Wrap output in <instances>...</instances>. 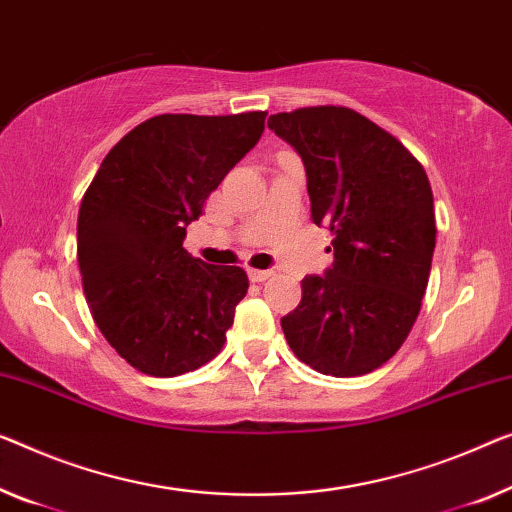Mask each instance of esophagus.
<instances>
[{
	"label": "esophagus",
	"mask_w": 512,
	"mask_h": 512,
	"mask_svg": "<svg viewBox=\"0 0 512 512\" xmlns=\"http://www.w3.org/2000/svg\"><path fill=\"white\" fill-rule=\"evenodd\" d=\"M248 278L253 280V282H264V280H269V278H273V271H262V269H250L248 271Z\"/></svg>",
	"instance_id": "34e87169"
}]
</instances>
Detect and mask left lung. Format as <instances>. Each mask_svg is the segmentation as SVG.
Returning a JSON list of instances; mask_svg holds the SVG:
<instances>
[{
  "instance_id": "8db88e82",
  "label": "left lung",
  "mask_w": 512,
  "mask_h": 512,
  "mask_svg": "<svg viewBox=\"0 0 512 512\" xmlns=\"http://www.w3.org/2000/svg\"><path fill=\"white\" fill-rule=\"evenodd\" d=\"M269 128L303 160L312 223L335 234L333 264L301 280L282 331L312 370L368 375L421 310L437 236L430 181L402 142L349 108L271 114Z\"/></svg>"
}]
</instances>
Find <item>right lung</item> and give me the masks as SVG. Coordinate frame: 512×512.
Wrapping results in <instances>:
<instances>
[{
  "label": "right lung",
  "instance_id": "add662e5",
  "mask_svg": "<svg viewBox=\"0 0 512 512\" xmlns=\"http://www.w3.org/2000/svg\"><path fill=\"white\" fill-rule=\"evenodd\" d=\"M266 112L160 114L103 158L78 216V262L94 322L135 370L177 377L225 345L248 292L239 266L183 248L186 227L264 133Z\"/></svg>",
  "mask_w": 512,
  "mask_h": 512
}]
</instances>
